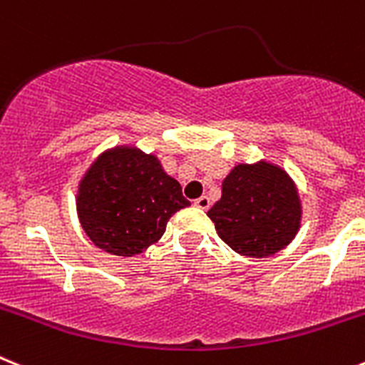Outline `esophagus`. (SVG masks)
Instances as JSON below:
<instances>
[{
  "label": "esophagus",
  "instance_id": "obj_1",
  "mask_svg": "<svg viewBox=\"0 0 365 365\" xmlns=\"http://www.w3.org/2000/svg\"><path fill=\"white\" fill-rule=\"evenodd\" d=\"M194 205L197 208H201V210H208V207H210V199H208L207 195H201L199 199H195Z\"/></svg>",
  "mask_w": 365,
  "mask_h": 365
}]
</instances>
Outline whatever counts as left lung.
<instances>
[{
	"instance_id": "8db88e82",
	"label": "left lung",
	"mask_w": 365,
	"mask_h": 365,
	"mask_svg": "<svg viewBox=\"0 0 365 365\" xmlns=\"http://www.w3.org/2000/svg\"><path fill=\"white\" fill-rule=\"evenodd\" d=\"M207 216L238 255L267 258L292 244L303 220L299 190L288 171L267 160L236 164Z\"/></svg>"
}]
</instances>
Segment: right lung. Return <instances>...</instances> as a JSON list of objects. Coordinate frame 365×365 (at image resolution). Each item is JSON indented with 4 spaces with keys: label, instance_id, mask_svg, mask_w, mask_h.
<instances>
[{
    "label": "right lung",
    "instance_id": "right-lung-1",
    "mask_svg": "<svg viewBox=\"0 0 365 365\" xmlns=\"http://www.w3.org/2000/svg\"><path fill=\"white\" fill-rule=\"evenodd\" d=\"M76 205L93 245L129 258L157 244L170 217L190 201L157 155L125 144L105 149L90 164L77 186Z\"/></svg>",
    "mask_w": 365,
    "mask_h": 365
}]
</instances>
